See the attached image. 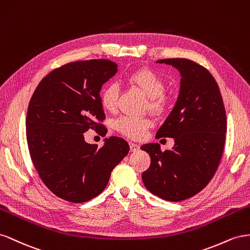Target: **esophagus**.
Wrapping results in <instances>:
<instances>
[{
  "label": "esophagus",
  "mask_w": 250,
  "mask_h": 250,
  "mask_svg": "<svg viewBox=\"0 0 250 250\" xmlns=\"http://www.w3.org/2000/svg\"><path fill=\"white\" fill-rule=\"evenodd\" d=\"M130 149H131V152H137L138 149H139V146L138 145H136V144H134V142H130Z\"/></svg>",
  "instance_id": "obj_1"
}]
</instances>
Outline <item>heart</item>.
<instances>
[{"label": "heart", "instance_id": "heart-1", "mask_svg": "<svg viewBox=\"0 0 250 250\" xmlns=\"http://www.w3.org/2000/svg\"><path fill=\"white\" fill-rule=\"evenodd\" d=\"M127 81L144 92L148 97V108L154 112H162L167 104L165 95L166 83L162 77L151 69H139L134 71ZM119 97V87L115 83L105 85L101 93V104L103 108L109 112L115 111ZM152 120L147 117L123 116L115 121V129L123 135L134 139L142 138L146 131L152 126Z\"/></svg>", "mask_w": 250, "mask_h": 250}]
</instances>
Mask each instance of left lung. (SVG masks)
<instances>
[{
  "label": "left lung",
  "instance_id": "obj_1",
  "mask_svg": "<svg viewBox=\"0 0 250 250\" xmlns=\"http://www.w3.org/2000/svg\"><path fill=\"white\" fill-rule=\"evenodd\" d=\"M181 74L180 91L172 112L156 138L175 139L172 149L144 145L151 166L142 173L145 187L163 200L177 202L201 191L215 175L222 158L226 113L215 78L199 63L187 59H166Z\"/></svg>",
  "mask_w": 250,
  "mask_h": 250
}]
</instances>
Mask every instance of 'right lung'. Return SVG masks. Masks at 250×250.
<instances>
[{"instance_id":"right-lung-1","label":"right lung","mask_w":250,"mask_h":250,"mask_svg":"<svg viewBox=\"0 0 250 250\" xmlns=\"http://www.w3.org/2000/svg\"><path fill=\"white\" fill-rule=\"evenodd\" d=\"M117 67L109 60L68 62L42 78L28 105L26 136L33 166L46 187L66 201L83 203L98 196L130 151L123 138H105L97 148L83 137L89 129L105 136L99 92Z\"/></svg>"}]
</instances>
